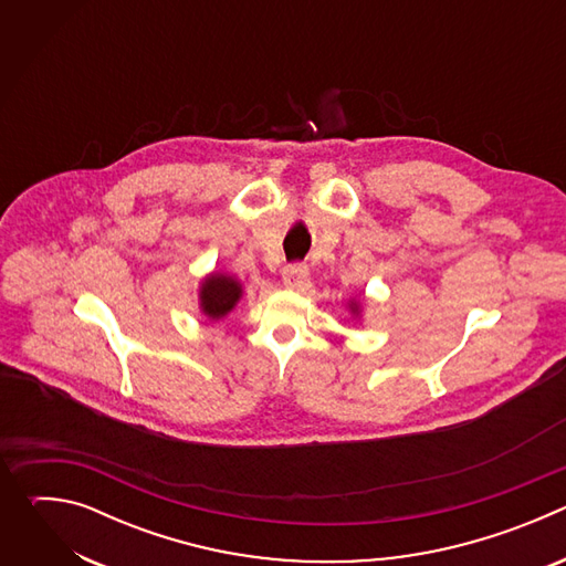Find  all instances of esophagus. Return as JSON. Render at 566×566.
<instances>
[{"instance_id": "34e87169", "label": "esophagus", "mask_w": 566, "mask_h": 566, "mask_svg": "<svg viewBox=\"0 0 566 566\" xmlns=\"http://www.w3.org/2000/svg\"><path fill=\"white\" fill-rule=\"evenodd\" d=\"M306 277H308V269L304 264H289L282 271V282L289 289H300L306 282Z\"/></svg>"}]
</instances>
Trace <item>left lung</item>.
Returning a JSON list of instances; mask_svg holds the SVG:
<instances>
[{
    "instance_id": "left-lung-1",
    "label": "left lung",
    "mask_w": 566,
    "mask_h": 566,
    "mask_svg": "<svg viewBox=\"0 0 566 566\" xmlns=\"http://www.w3.org/2000/svg\"><path fill=\"white\" fill-rule=\"evenodd\" d=\"M352 311H354V313H358V304H352Z\"/></svg>"
}]
</instances>
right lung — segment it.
<instances>
[{
  "label": "right lung",
  "instance_id": "right-lung-1",
  "mask_svg": "<svg viewBox=\"0 0 566 566\" xmlns=\"http://www.w3.org/2000/svg\"><path fill=\"white\" fill-rule=\"evenodd\" d=\"M239 297H241V284L234 277L221 275V273L208 275L199 291L201 311L210 319H221L223 315H228L239 302Z\"/></svg>",
  "mask_w": 566,
  "mask_h": 566
}]
</instances>
